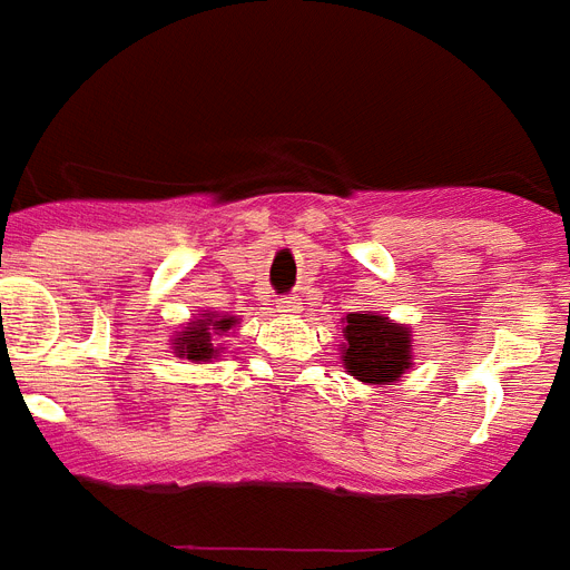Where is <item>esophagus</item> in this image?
Wrapping results in <instances>:
<instances>
[{"mask_svg":"<svg viewBox=\"0 0 570 570\" xmlns=\"http://www.w3.org/2000/svg\"><path fill=\"white\" fill-rule=\"evenodd\" d=\"M279 312H285V314H291V312H297V297H282L279 299Z\"/></svg>","mask_w":570,"mask_h":570,"instance_id":"1","label":"esophagus"}]
</instances>
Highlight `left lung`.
<instances>
[{
    "label": "left lung",
    "instance_id": "left-lung-1",
    "mask_svg": "<svg viewBox=\"0 0 570 570\" xmlns=\"http://www.w3.org/2000/svg\"><path fill=\"white\" fill-rule=\"evenodd\" d=\"M341 323V362L353 380L394 385L412 371V326L389 321L380 312H350Z\"/></svg>",
    "mask_w": 570,
    "mask_h": 570
}]
</instances>
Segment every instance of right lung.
Instances as JSON below:
<instances>
[{
  "label": "right lung",
  "instance_id": "add662e5",
  "mask_svg": "<svg viewBox=\"0 0 570 570\" xmlns=\"http://www.w3.org/2000/svg\"><path fill=\"white\" fill-rule=\"evenodd\" d=\"M238 326L235 314H217L206 312L181 323L179 332L173 335V353L179 358H188L194 364H206L226 353V338L229 332Z\"/></svg>",
  "mask_w": 570,
  "mask_h": 570
}]
</instances>
